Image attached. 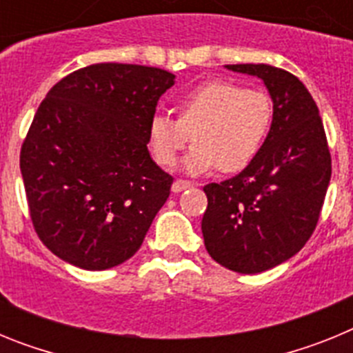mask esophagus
<instances>
[{"label": "esophagus", "mask_w": 353, "mask_h": 353, "mask_svg": "<svg viewBox=\"0 0 353 353\" xmlns=\"http://www.w3.org/2000/svg\"><path fill=\"white\" fill-rule=\"evenodd\" d=\"M192 183L191 182H187V180H174L173 182V185H171V191L173 192H182V191H185V189H189V187H191Z\"/></svg>", "instance_id": "34e87169"}]
</instances>
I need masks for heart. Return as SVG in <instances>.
I'll list each match as a JSON object with an SVG mask.
<instances>
[{"mask_svg":"<svg viewBox=\"0 0 353 353\" xmlns=\"http://www.w3.org/2000/svg\"><path fill=\"white\" fill-rule=\"evenodd\" d=\"M176 120L164 114L150 118L148 148L162 168H171L180 152L196 143L182 170L201 174L219 168L236 173L260 154L274 118L272 99L261 90L244 88L226 79L198 84L176 101Z\"/></svg>","mask_w":353,"mask_h":353,"instance_id":"1","label":"heart"}]
</instances>
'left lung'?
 Segmentation results:
<instances>
[{
	"label": "left lung",
	"mask_w": 353,
	"mask_h": 353,
	"mask_svg": "<svg viewBox=\"0 0 353 353\" xmlns=\"http://www.w3.org/2000/svg\"><path fill=\"white\" fill-rule=\"evenodd\" d=\"M263 81L274 104L270 132L236 176L203 187L205 248L233 272L258 274L297 254L316 228L330 182V154L313 97L270 65H224Z\"/></svg>",
	"instance_id": "1"
}]
</instances>
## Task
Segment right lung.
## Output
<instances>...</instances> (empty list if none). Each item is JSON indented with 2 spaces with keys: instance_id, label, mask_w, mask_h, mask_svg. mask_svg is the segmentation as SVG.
Returning a JSON list of instances; mask_svg holds the SVG:
<instances>
[{
  "instance_id": "obj_1",
  "label": "right lung",
  "mask_w": 353,
  "mask_h": 353,
  "mask_svg": "<svg viewBox=\"0 0 353 353\" xmlns=\"http://www.w3.org/2000/svg\"><path fill=\"white\" fill-rule=\"evenodd\" d=\"M171 72L97 63L56 83L21 148L42 244L67 263L105 270L136 254L173 176L150 157L146 127Z\"/></svg>"
}]
</instances>
